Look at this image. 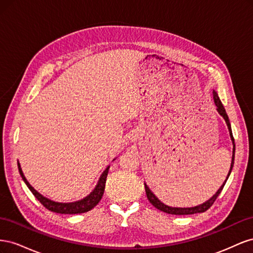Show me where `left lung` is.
Instances as JSON below:
<instances>
[{"mask_svg": "<svg viewBox=\"0 0 253 253\" xmlns=\"http://www.w3.org/2000/svg\"><path fill=\"white\" fill-rule=\"evenodd\" d=\"M213 99H214V102H215V105L217 106V112L221 115V116L224 117L226 124L228 126V128H229V132H230V137L232 139V142H233V152H232V162H231V167H230V171H229L228 173V176L227 178L225 180V182L223 183V186H221L218 190L217 192L214 194L209 201H207L206 203H204L203 205H200V206H196V207H193V208H173V207H169V206H166L165 204H163L162 202H160L158 198L152 193V191L149 189V187L145 185L144 183V188H145V193H147V197L148 200L150 201V203L155 207V208H157L158 210L163 211V212H166L168 214H174V215H188V214H194V213H203L205 211L208 210L210 207L214 204V202L216 201L217 196L220 194L221 190H223L225 183L229 177V175H230L231 171H232V168H233V164H234V154H235V144H234V138H233V135H232V131H231V125H230V121H229V118H228V115L226 113V110L224 108V105L221 104L219 98L217 96V93L215 90H213Z\"/></svg>", "mask_w": 253, "mask_h": 253, "instance_id": "8db88e82", "label": "left lung"}]
</instances>
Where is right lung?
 Returning a JSON list of instances; mask_svg holds the SVG:
<instances>
[{
    "label": "right lung",
    "instance_id": "obj_1",
    "mask_svg": "<svg viewBox=\"0 0 253 253\" xmlns=\"http://www.w3.org/2000/svg\"><path fill=\"white\" fill-rule=\"evenodd\" d=\"M18 168H19L20 175L22 176V179L24 180V182L26 183V186L29 188L30 191H32V193L35 195V197L37 198V200L39 201L47 210L52 211V212H56V213H62V214L84 213V212H87V211L91 210L96 205H98V203L101 201L102 195L104 193L106 176H108L109 169H110V167H108L104 170V172L101 175L100 179H99V181H98V185L96 186V188L94 189L93 192H91L88 196H86L85 198H83V200H81V201L75 202V203L62 204V203L52 202V201L48 200V198L41 195L39 192H37V191L32 186H30L29 182L26 180L24 174H23V172H22L21 166H20L19 163H18Z\"/></svg>",
    "mask_w": 253,
    "mask_h": 253
}]
</instances>
